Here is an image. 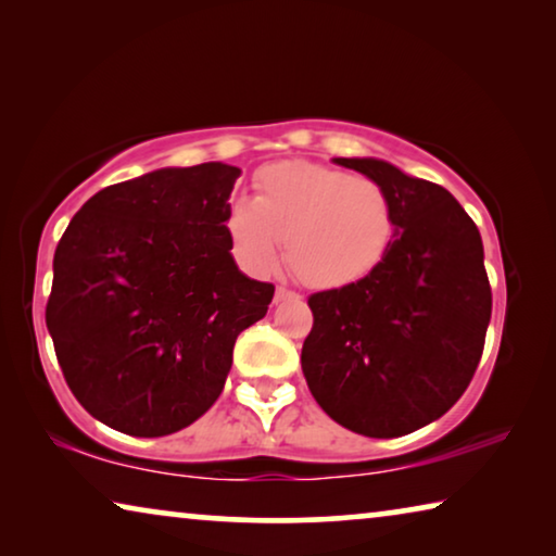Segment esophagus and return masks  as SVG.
Here are the masks:
<instances>
[{
    "label": "esophagus",
    "instance_id": "34e87169",
    "mask_svg": "<svg viewBox=\"0 0 556 556\" xmlns=\"http://www.w3.org/2000/svg\"><path fill=\"white\" fill-rule=\"evenodd\" d=\"M287 299H299V294L289 292V289H285V287H277V292H275V304H279V302H287Z\"/></svg>",
    "mask_w": 556,
    "mask_h": 556
}]
</instances>
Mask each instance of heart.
<instances>
[{
  "instance_id": "heart-1",
  "label": "heart",
  "mask_w": 556,
  "mask_h": 556,
  "mask_svg": "<svg viewBox=\"0 0 556 556\" xmlns=\"http://www.w3.org/2000/svg\"><path fill=\"white\" fill-rule=\"evenodd\" d=\"M254 190V200L237 195L225 210V232L250 275L275 267L281 242L294 275L316 289L354 285L389 254L393 202L366 175L281 161L262 167Z\"/></svg>"
}]
</instances>
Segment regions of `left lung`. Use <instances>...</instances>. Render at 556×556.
Here are the masks:
<instances>
[{
	"label": "left lung",
	"instance_id": "obj_1",
	"mask_svg": "<svg viewBox=\"0 0 556 556\" xmlns=\"http://www.w3.org/2000/svg\"><path fill=\"white\" fill-rule=\"evenodd\" d=\"M389 192L395 235L364 279L309 296L302 371L339 426L368 438L438 420L480 364L492 292L480 232L451 192L378 157H333Z\"/></svg>",
	"mask_w": 556,
	"mask_h": 556
}]
</instances>
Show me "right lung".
<instances>
[{
  "instance_id": "1",
  "label": "right lung",
  "mask_w": 556,
  "mask_h": 556,
  "mask_svg": "<svg viewBox=\"0 0 556 556\" xmlns=\"http://www.w3.org/2000/svg\"><path fill=\"white\" fill-rule=\"evenodd\" d=\"M240 167H157L109 185L54 254L47 329L68 389L136 438L178 433L225 389L240 333L275 287L237 267L225 210Z\"/></svg>"
}]
</instances>
